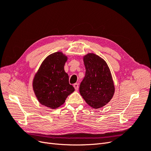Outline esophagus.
<instances>
[{
  "mask_svg": "<svg viewBox=\"0 0 151 151\" xmlns=\"http://www.w3.org/2000/svg\"><path fill=\"white\" fill-rule=\"evenodd\" d=\"M74 87L75 89H76V91H77V90H78V89H79V84H77V83H76V84H74Z\"/></svg>",
  "mask_w": 151,
  "mask_h": 151,
  "instance_id": "1",
  "label": "esophagus"
}]
</instances>
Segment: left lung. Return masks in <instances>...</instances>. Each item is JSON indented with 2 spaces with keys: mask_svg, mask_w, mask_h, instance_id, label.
Returning <instances> with one entry per match:
<instances>
[{
  "mask_svg": "<svg viewBox=\"0 0 151 151\" xmlns=\"http://www.w3.org/2000/svg\"><path fill=\"white\" fill-rule=\"evenodd\" d=\"M86 74L79 86V92L86 102L93 108L107 104L115 93L109 68L103 58L94 53L84 57Z\"/></svg>",
  "mask_w": 151,
  "mask_h": 151,
  "instance_id": "left-lung-1",
  "label": "left lung"
}]
</instances>
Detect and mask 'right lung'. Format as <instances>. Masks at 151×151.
<instances>
[{"mask_svg": "<svg viewBox=\"0 0 151 151\" xmlns=\"http://www.w3.org/2000/svg\"><path fill=\"white\" fill-rule=\"evenodd\" d=\"M67 60L62 52L50 55L41 65L33 80V86L39 102L48 108H57L74 91L64 70Z\"/></svg>", "mask_w": 151, "mask_h": 151, "instance_id": "add662e5", "label": "right lung"}]
</instances>
